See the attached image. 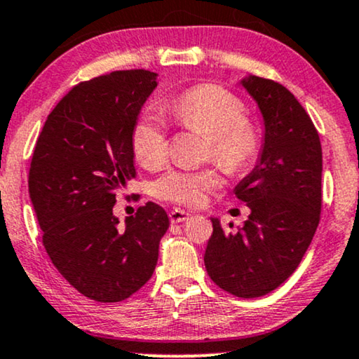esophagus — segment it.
Wrapping results in <instances>:
<instances>
[{
    "instance_id": "obj_1",
    "label": "esophagus",
    "mask_w": 359,
    "mask_h": 359,
    "mask_svg": "<svg viewBox=\"0 0 359 359\" xmlns=\"http://www.w3.org/2000/svg\"><path fill=\"white\" fill-rule=\"evenodd\" d=\"M189 217H190V213L185 212V210H180V208L172 210V212L169 213V218H170L172 223H182V222H185V219H187Z\"/></svg>"
}]
</instances>
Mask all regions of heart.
Masks as SVG:
<instances>
[{
  "label": "heart",
  "mask_w": 359,
  "mask_h": 359,
  "mask_svg": "<svg viewBox=\"0 0 359 359\" xmlns=\"http://www.w3.org/2000/svg\"><path fill=\"white\" fill-rule=\"evenodd\" d=\"M165 111L179 126L208 136L205 157L213 159L228 174L248 169L259 152V130L245 118V103L219 85L205 83L190 88L165 103ZM131 147L142 167H161L167 159L169 147L164 123L154 114L137 118L131 131ZM219 187L222 177L213 167L198 170L170 169L156 180L152 192L164 202L197 207Z\"/></svg>",
  "instance_id": "1"
}]
</instances>
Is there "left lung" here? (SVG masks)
<instances>
[{"label": "left lung", "mask_w": 359, "mask_h": 359, "mask_svg": "<svg viewBox=\"0 0 359 359\" xmlns=\"http://www.w3.org/2000/svg\"><path fill=\"white\" fill-rule=\"evenodd\" d=\"M264 118L257 165L235 195L251 210L238 233L212 218L205 267L219 289L241 299L272 292L297 269L322 212V144L317 128L284 85L262 76L241 80Z\"/></svg>", "instance_id": "obj_1"}]
</instances>
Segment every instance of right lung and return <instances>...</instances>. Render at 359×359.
Wrapping results in <instances>:
<instances>
[{
  "instance_id": "right-lung-1",
  "label": "right lung",
  "mask_w": 359,
  "mask_h": 359,
  "mask_svg": "<svg viewBox=\"0 0 359 359\" xmlns=\"http://www.w3.org/2000/svg\"><path fill=\"white\" fill-rule=\"evenodd\" d=\"M156 87L144 69L80 82L47 116L32 152L27 184L42 245L67 283L97 302L131 297L151 279L169 228L152 202L123 228L113 215L116 192L136 177L131 131Z\"/></svg>"
}]
</instances>
